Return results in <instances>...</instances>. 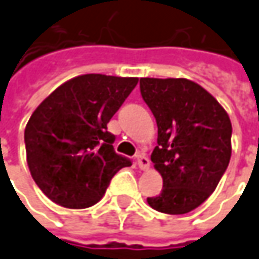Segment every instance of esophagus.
<instances>
[{
  "instance_id": "1",
  "label": "esophagus",
  "mask_w": 259,
  "mask_h": 259,
  "mask_svg": "<svg viewBox=\"0 0 259 259\" xmlns=\"http://www.w3.org/2000/svg\"><path fill=\"white\" fill-rule=\"evenodd\" d=\"M137 164H138V166L141 169L147 171L150 168V159H148V157H145V155H137Z\"/></svg>"
}]
</instances>
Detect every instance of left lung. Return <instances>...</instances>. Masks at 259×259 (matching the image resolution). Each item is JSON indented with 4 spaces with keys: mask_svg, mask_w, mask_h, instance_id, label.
<instances>
[{
    "mask_svg": "<svg viewBox=\"0 0 259 259\" xmlns=\"http://www.w3.org/2000/svg\"><path fill=\"white\" fill-rule=\"evenodd\" d=\"M140 90L157 121L151 161L162 177L161 194L147 202L164 214H187L214 192L230 164V117L211 94L185 78H141Z\"/></svg>",
    "mask_w": 259,
    "mask_h": 259,
    "instance_id": "8db88e82",
    "label": "left lung"
}]
</instances>
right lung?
Instances as JSON below:
<instances>
[{
  "label": "right lung",
  "mask_w": 259,
  "mask_h": 259,
  "mask_svg": "<svg viewBox=\"0 0 259 259\" xmlns=\"http://www.w3.org/2000/svg\"><path fill=\"white\" fill-rule=\"evenodd\" d=\"M138 78L85 74L60 85L25 126L27 162L39 190L55 204L81 209L97 204L128 158L107 131Z\"/></svg>",
  "instance_id": "add662e5"
}]
</instances>
